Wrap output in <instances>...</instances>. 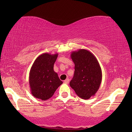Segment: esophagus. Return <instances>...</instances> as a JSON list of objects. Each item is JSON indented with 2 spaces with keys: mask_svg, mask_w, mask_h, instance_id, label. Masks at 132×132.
<instances>
[{
  "mask_svg": "<svg viewBox=\"0 0 132 132\" xmlns=\"http://www.w3.org/2000/svg\"><path fill=\"white\" fill-rule=\"evenodd\" d=\"M64 83L68 84L69 82V79H66L65 80H64Z\"/></svg>",
  "mask_w": 132,
  "mask_h": 132,
  "instance_id": "34e87169",
  "label": "esophagus"
}]
</instances>
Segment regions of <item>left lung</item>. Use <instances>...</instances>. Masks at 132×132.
<instances>
[{"mask_svg":"<svg viewBox=\"0 0 132 132\" xmlns=\"http://www.w3.org/2000/svg\"><path fill=\"white\" fill-rule=\"evenodd\" d=\"M75 73L70 86L82 99L94 96L102 81V70L97 58L90 51L80 49L71 52Z\"/></svg>","mask_w":132,"mask_h":132,"instance_id":"obj_1","label":"left lung"}]
</instances>
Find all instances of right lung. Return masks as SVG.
Wrapping results in <instances>:
<instances>
[{
	"instance_id": "add662e5",
	"label": "right lung",
	"mask_w": 132,
	"mask_h": 132,
	"mask_svg": "<svg viewBox=\"0 0 132 132\" xmlns=\"http://www.w3.org/2000/svg\"><path fill=\"white\" fill-rule=\"evenodd\" d=\"M57 56L58 53H44L35 60L29 74V84L31 94L35 98L48 100L63 83L53 70Z\"/></svg>"
}]
</instances>
